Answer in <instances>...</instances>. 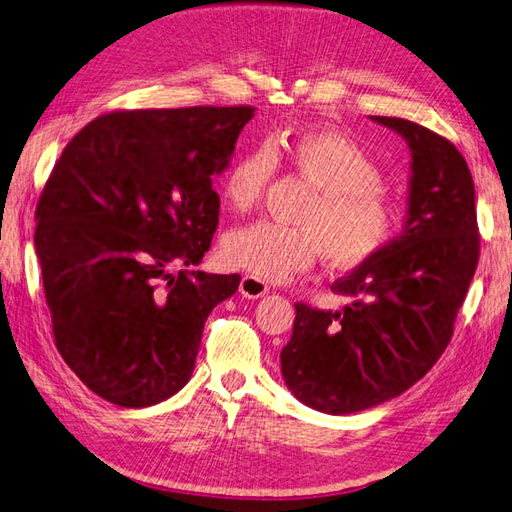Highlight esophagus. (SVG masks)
<instances>
[{
  "label": "esophagus",
  "instance_id": "obj_1",
  "mask_svg": "<svg viewBox=\"0 0 512 512\" xmlns=\"http://www.w3.org/2000/svg\"><path fill=\"white\" fill-rule=\"evenodd\" d=\"M240 292H242V296H246V299H261V296L268 294V285L261 279L246 275L240 281Z\"/></svg>",
  "mask_w": 512,
  "mask_h": 512
}]
</instances>
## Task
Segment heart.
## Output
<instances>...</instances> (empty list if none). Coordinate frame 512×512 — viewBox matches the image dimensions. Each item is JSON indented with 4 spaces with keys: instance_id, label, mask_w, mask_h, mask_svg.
<instances>
[{
    "instance_id": "1",
    "label": "heart",
    "mask_w": 512,
    "mask_h": 512,
    "mask_svg": "<svg viewBox=\"0 0 512 512\" xmlns=\"http://www.w3.org/2000/svg\"><path fill=\"white\" fill-rule=\"evenodd\" d=\"M277 159H288L318 189L316 200L299 218L304 229L270 220L237 229L222 246L229 266L279 283L310 268L320 253L331 266L355 268L392 240L397 209L382 189V170L364 148L329 128L275 139L237 157L222 183V194L235 211L257 205Z\"/></svg>"
}]
</instances>
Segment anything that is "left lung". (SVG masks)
<instances>
[{
    "label": "left lung",
    "mask_w": 512,
    "mask_h": 512,
    "mask_svg": "<svg viewBox=\"0 0 512 512\" xmlns=\"http://www.w3.org/2000/svg\"><path fill=\"white\" fill-rule=\"evenodd\" d=\"M410 148L408 209L399 235L338 279L342 310L294 303L281 375L325 414H353L399 397L441 358L480 255L475 189L456 146L401 117L368 115Z\"/></svg>",
    "instance_id": "8db88e82"
}]
</instances>
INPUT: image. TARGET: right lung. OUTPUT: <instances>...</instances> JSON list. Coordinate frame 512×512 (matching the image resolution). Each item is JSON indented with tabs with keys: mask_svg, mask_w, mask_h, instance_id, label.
<instances>
[{
	"mask_svg": "<svg viewBox=\"0 0 512 512\" xmlns=\"http://www.w3.org/2000/svg\"><path fill=\"white\" fill-rule=\"evenodd\" d=\"M251 120V106L117 111L82 128L54 165L34 246L56 347L115 406L176 395L207 316L240 288V275L192 268L218 227L211 181Z\"/></svg>",
	"mask_w": 512,
	"mask_h": 512,
	"instance_id": "add662e5",
	"label": "right lung"
}]
</instances>
